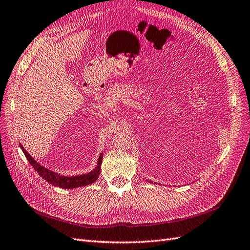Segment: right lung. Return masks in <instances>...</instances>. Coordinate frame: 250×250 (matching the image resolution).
Wrapping results in <instances>:
<instances>
[{
	"mask_svg": "<svg viewBox=\"0 0 250 250\" xmlns=\"http://www.w3.org/2000/svg\"><path fill=\"white\" fill-rule=\"evenodd\" d=\"M21 148L23 149V153L25 154L27 160L29 161L30 165L33 167L35 169V172L39 173V175L45 179L47 182L50 184L54 185V187H59L62 188H81V187H85L88 184H92L97 180V178L101 174V165L103 161V154H101V157L98 158V162L96 167L92 170V172L84 174V175H80V176H72V177H67V176H62L59 175L58 173H54L52 170H50L44 167H42L37 160H34L32 157L27 153L26 149L22 146V145L20 144Z\"/></svg>",
	"mask_w": 250,
	"mask_h": 250,
	"instance_id": "1",
	"label": "right lung"
}]
</instances>
